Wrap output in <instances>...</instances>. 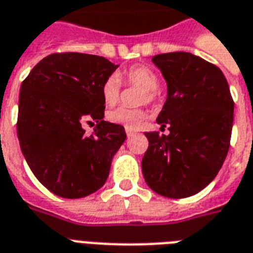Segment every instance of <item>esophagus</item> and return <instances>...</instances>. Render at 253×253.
I'll list each match as a JSON object with an SVG mask.
<instances>
[{
    "instance_id": "obj_1",
    "label": "esophagus",
    "mask_w": 253,
    "mask_h": 253,
    "mask_svg": "<svg viewBox=\"0 0 253 253\" xmlns=\"http://www.w3.org/2000/svg\"><path fill=\"white\" fill-rule=\"evenodd\" d=\"M126 133H127V137H132L135 133H136V131L133 130H130V128H126Z\"/></svg>"
}]
</instances>
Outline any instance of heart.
Segmentation results:
<instances>
[{"label": "heart", "mask_w": 253, "mask_h": 253, "mask_svg": "<svg viewBox=\"0 0 253 253\" xmlns=\"http://www.w3.org/2000/svg\"><path fill=\"white\" fill-rule=\"evenodd\" d=\"M123 78L126 79L128 84L136 85L140 89H143L139 102L140 104H149L153 102L157 98V88H159V77L152 69L147 66H132L131 69L126 70L123 73ZM101 94L104 101L108 105L116 104L120 96V80L117 77H109L104 82L101 88ZM147 112L141 109H128L125 106L113 109L108 113V120L112 123L121 125L125 128L130 130H137L140 128L141 125L147 120Z\"/></svg>", "instance_id": "heart-1"}]
</instances>
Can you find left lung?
<instances>
[{"label": "left lung", "mask_w": 253, "mask_h": 253, "mask_svg": "<svg viewBox=\"0 0 253 253\" xmlns=\"http://www.w3.org/2000/svg\"><path fill=\"white\" fill-rule=\"evenodd\" d=\"M168 85L157 117L169 135L145 132L149 145L141 160L147 184L165 198L200 192L218 174L233 130L234 101L223 73L187 52L152 57Z\"/></svg>", "instance_id": "8db88e82"}]
</instances>
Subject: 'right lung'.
<instances>
[{
    "instance_id": "right-lung-1",
    "label": "right lung",
    "mask_w": 253,
    "mask_h": 253,
    "mask_svg": "<svg viewBox=\"0 0 253 253\" xmlns=\"http://www.w3.org/2000/svg\"><path fill=\"white\" fill-rule=\"evenodd\" d=\"M104 57L54 53L31 70L20 85L18 139L35 176L66 199L93 194L108 179L125 127L104 121L102 84L117 70ZM96 122L85 135L83 123Z\"/></svg>"
}]
</instances>
